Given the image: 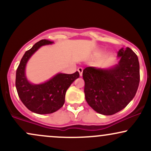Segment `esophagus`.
I'll list each match as a JSON object with an SVG mask.
<instances>
[{
  "label": "esophagus",
  "instance_id": "obj_1",
  "mask_svg": "<svg viewBox=\"0 0 151 151\" xmlns=\"http://www.w3.org/2000/svg\"><path fill=\"white\" fill-rule=\"evenodd\" d=\"M78 72H79V75L80 76H82V72H83V68H81V67H79V68L77 69Z\"/></svg>",
  "mask_w": 151,
  "mask_h": 151
}]
</instances>
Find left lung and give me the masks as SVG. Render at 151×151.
<instances>
[{
	"instance_id": "left-lung-1",
	"label": "left lung",
	"mask_w": 151,
	"mask_h": 151,
	"mask_svg": "<svg viewBox=\"0 0 151 151\" xmlns=\"http://www.w3.org/2000/svg\"><path fill=\"white\" fill-rule=\"evenodd\" d=\"M119 64L109 69L86 67L83 79L86 101L95 111L113 115L129 104L136 95L140 81L139 62L129 47L118 52Z\"/></svg>"
}]
</instances>
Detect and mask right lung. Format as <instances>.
Instances as JSON below:
<instances>
[{
  "mask_svg": "<svg viewBox=\"0 0 151 151\" xmlns=\"http://www.w3.org/2000/svg\"><path fill=\"white\" fill-rule=\"evenodd\" d=\"M53 42L41 40L25 52L16 71L15 86L19 98L29 110L38 114H52L64 105L67 89L76 79L79 77L78 72L67 74L58 73L46 82L34 84L27 80L25 67L32 55L42 46Z\"/></svg>",
  "mask_w": 151,
  "mask_h": 151,
  "instance_id": "obj_1",
  "label": "right lung"
}]
</instances>
